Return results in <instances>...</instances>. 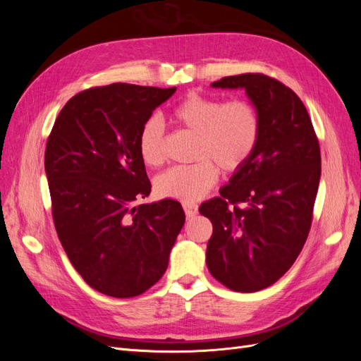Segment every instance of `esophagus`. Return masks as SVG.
<instances>
[{
  "mask_svg": "<svg viewBox=\"0 0 361 361\" xmlns=\"http://www.w3.org/2000/svg\"><path fill=\"white\" fill-rule=\"evenodd\" d=\"M183 211H185V215H187L188 218H192L199 214V207L195 203H190V202H185L183 203Z\"/></svg>",
  "mask_w": 361,
  "mask_h": 361,
  "instance_id": "34e87169",
  "label": "esophagus"
}]
</instances>
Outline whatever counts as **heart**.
I'll use <instances>...</instances> for the list:
<instances>
[{"mask_svg":"<svg viewBox=\"0 0 361 361\" xmlns=\"http://www.w3.org/2000/svg\"><path fill=\"white\" fill-rule=\"evenodd\" d=\"M173 123L195 135L192 166L170 167L155 179V190L166 199L195 202L207 194L224 173L241 170L253 155L260 138V114L250 101L224 102L220 97L188 93L173 106ZM141 159L147 166L164 161V126L157 117L149 118L138 138Z\"/></svg>","mask_w":361,"mask_h":361,"instance_id":"obj_1","label":"heart"}]
</instances>
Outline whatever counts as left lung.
Masks as SVG:
<instances>
[{"mask_svg":"<svg viewBox=\"0 0 361 361\" xmlns=\"http://www.w3.org/2000/svg\"><path fill=\"white\" fill-rule=\"evenodd\" d=\"M214 89L245 90L260 114V138L245 166L200 214L214 226L211 274L228 289L257 292L285 274L307 239L321 179L312 120L289 87L262 73L224 76Z\"/></svg>","mask_w":361,"mask_h":361,"instance_id":"obj_1","label":"left lung"}]
</instances>
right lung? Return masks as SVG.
Wrapping results in <instances>:
<instances>
[{"label":"right lung","mask_w":361,"mask_h":361,"mask_svg":"<svg viewBox=\"0 0 361 361\" xmlns=\"http://www.w3.org/2000/svg\"><path fill=\"white\" fill-rule=\"evenodd\" d=\"M176 92L110 84L63 106L45 150L52 216L73 268L114 298L146 292L169 267L185 223L179 202L135 204L150 194L141 128Z\"/></svg>","instance_id":"right-lung-1"}]
</instances>
